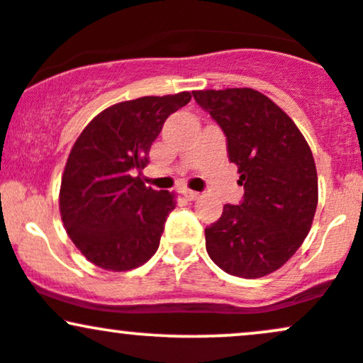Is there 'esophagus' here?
Here are the masks:
<instances>
[{
    "mask_svg": "<svg viewBox=\"0 0 363 363\" xmlns=\"http://www.w3.org/2000/svg\"><path fill=\"white\" fill-rule=\"evenodd\" d=\"M182 194H184L187 201H196V199L199 198V193H196V191H191V189H182Z\"/></svg>",
    "mask_w": 363,
    "mask_h": 363,
    "instance_id": "34e87169",
    "label": "esophagus"
}]
</instances>
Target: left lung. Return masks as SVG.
<instances>
[{"instance_id":"left-lung-1","label":"left lung","mask_w":363,"mask_h":363,"mask_svg":"<svg viewBox=\"0 0 363 363\" xmlns=\"http://www.w3.org/2000/svg\"><path fill=\"white\" fill-rule=\"evenodd\" d=\"M227 136L244 199L205 228L206 251L225 273L261 278L301 247L318 208V170L301 129L254 89L196 90Z\"/></svg>"}]
</instances>
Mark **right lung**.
Masks as SVG:
<instances>
[{
  "instance_id": "1",
  "label": "right lung",
  "mask_w": 363,
  "mask_h": 363,
  "mask_svg": "<svg viewBox=\"0 0 363 363\" xmlns=\"http://www.w3.org/2000/svg\"><path fill=\"white\" fill-rule=\"evenodd\" d=\"M189 101V91H179L114 104L74 141L61 179V220L99 268L128 272L157 252L176 194L152 189L135 174L147 167L165 119Z\"/></svg>"
}]
</instances>
